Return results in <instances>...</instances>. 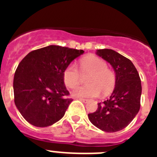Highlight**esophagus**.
<instances>
[{"instance_id":"1","label":"esophagus","mask_w":157,"mask_h":157,"mask_svg":"<svg viewBox=\"0 0 157 157\" xmlns=\"http://www.w3.org/2000/svg\"><path fill=\"white\" fill-rule=\"evenodd\" d=\"M80 101H82V102H84V103H88L89 101H90V100L89 99H85V98H79Z\"/></svg>"}]
</instances>
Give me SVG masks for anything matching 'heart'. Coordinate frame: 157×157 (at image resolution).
<instances>
[{
	"label": "heart",
	"instance_id": "obj_1",
	"mask_svg": "<svg viewBox=\"0 0 157 157\" xmlns=\"http://www.w3.org/2000/svg\"><path fill=\"white\" fill-rule=\"evenodd\" d=\"M79 70L82 75H87L86 86H78L72 91L75 98H94L99 95L110 94L116 84L114 72L107 67L103 59L90 55L80 60ZM81 80V75L74 63H71L63 71V82L69 88L77 86Z\"/></svg>",
	"mask_w": 157,
	"mask_h": 157
}]
</instances>
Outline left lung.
I'll return each instance as SVG.
<instances>
[{"instance_id":"8db88e82","label":"left lung","mask_w":157,"mask_h":157,"mask_svg":"<svg viewBox=\"0 0 157 157\" xmlns=\"http://www.w3.org/2000/svg\"><path fill=\"white\" fill-rule=\"evenodd\" d=\"M97 54L109 62L116 72V86L109 99L98 103L95 112L88 114L95 127L105 132H116L129 125L141 106V83L134 65L112 49H98Z\"/></svg>"}]
</instances>
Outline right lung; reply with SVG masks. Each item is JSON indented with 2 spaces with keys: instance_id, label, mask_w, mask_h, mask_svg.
Returning <instances> with one entry per match:
<instances>
[{
  "instance_id": "obj_1",
  "label": "right lung",
  "mask_w": 157,
  "mask_h": 157,
  "mask_svg": "<svg viewBox=\"0 0 157 157\" xmlns=\"http://www.w3.org/2000/svg\"><path fill=\"white\" fill-rule=\"evenodd\" d=\"M84 52L59 45L31 51L16 68L13 80L14 101L32 125H52L64 116L73 100L63 82V71Z\"/></svg>"
}]
</instances>
